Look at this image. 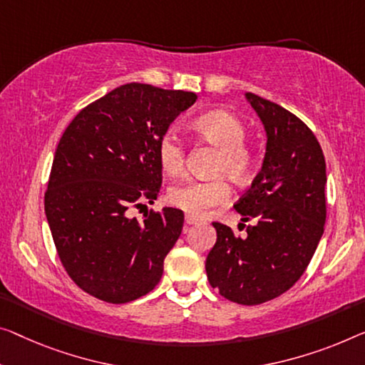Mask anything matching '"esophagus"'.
<instances>
[{
	"label": "esophagus",
	"instance_id": "1",
	"mask_svg": "<svg viewBox=\"0 0 365 365\" xmlns=\"http://www.w3.org/2000/svg\"><path fill=\"white\" fill-rule=\"evenodd\" d=\"M185 222H187V225H197L198 220H197V217L187 215V216H185Z\"/></svg>",
	"mask_w": 365,
	"mask_h": 365
}]
</instances>
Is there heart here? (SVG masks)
<instances>
[{"label":"heart","instance_id":"b5f03b06","mask_svg":"<svg viewBox=\"0 0 365 365\" xmlns=\"http://www.w3.org/2000/svg\"><path fill=\"white\" fill-rule=\"evenodd\" d=\"M190 129L198 139L217 149L211 170L216 178L173 185L168 190V201L187 215L201 217L231 198V187L225 177L237 185L251 180L257 168L259 154L255 145L246 140V124L227 110L200 114L190 123ZM157 159L168 175H180L187 159L183 140L175 133L167 130L157 143Z\"/></svg>","mask_w":365,"mask_h":365}]
</instances>
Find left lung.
<instances>
[{"label":"left lung","mask_w":365,"mask_h":365,"mask_svg":"<svg viewBox=\"0 0 365 365\" xmlns=\"http://www.w3.org/2000/svg\"><path fill=\"white\" fill-rule=\"evenodd\" d=\"M267 130L262 170L235 208L254 220L236 236L215 221L216 242L206 257V275L221 297L260 304L297 284L324 231L326 162L317 135L277 103L247 93Z\"/></svg>","instance_id":"1"}]
</instances>
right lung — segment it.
Listing matches in <instances>:
<instances>
[{
	"label": "right lung",
	"mask_w": 365,
	"mask_h": 365,
	"mask_svg": "<svg viewBox=\"0 0 365 365\" xmlns=\"http://www.w3.org/2000/svg\"><path fill=\"white\" fill-rule=\"evenodd\" d=\"M197 93L145 83L118 86L85 106L58 140L43 197L58 259L75 285L121 304L154 290L183 211L130 208L160 193L157 143Z\"/></svg>",
	"instance_id": "1"
}]
</instances>
